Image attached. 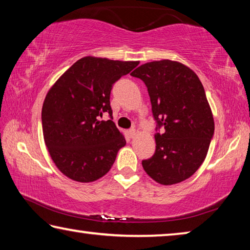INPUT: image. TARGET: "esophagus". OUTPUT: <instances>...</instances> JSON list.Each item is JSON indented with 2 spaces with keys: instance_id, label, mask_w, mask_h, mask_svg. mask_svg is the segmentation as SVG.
<instances>
[{
  "instance_id": "esophagus-1",
  "label": "esophagus",
  "mask_w": 250,
  "mask_h": 250,
  "mask_svg": "<svg viewBox=\"0 0 250 250\" xmlns=\"http://www.w3.org/2000/svg\"><path fill=\"white\" fill-rule=\"evenodd\" d=\"M128 133H129V137H130L131 139H133V138L135 137V135H137V131H135L134 128H132V129L129 130Z\"/></svg>"
}]
</instances>
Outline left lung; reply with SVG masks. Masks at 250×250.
Here are the masks:
<instances>
[{
    "label": "left lung",
    "mask_w": 250,
    "mask_h": 250,
    "mask_svg": "<svg viewBox=\"0 0 250 250\" xmlns=\"http://www.w3.org/2000/svg\"><path fill=\"white\" fill-rule=\"evenodd\" d=\"M146 83L158 124L155 153L142 161L151 179L162 185L188 180L202 166L214 134L213 113L200 78L188 66L162 59L131 73Z\"/></svg>",
    "instance_id": "obj_1"
}]
</instances>
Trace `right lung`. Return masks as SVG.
<instances>
[{"instance_id":"1","label":"right lung","mask_w":250,"mask_h":250,"mask_svg":"<svg viewBox=\"0 0 250 250\" xmlns=\"http://www.w3.org/2000/svg\"><path fill=\"white\" fill-rule=\"evenodd\" d=\"M139 62L80 58L57 79L42 109L44 141L62 174L88 183L107 174L125 139L112 120V84L129 74Z\"/></svg>"}]
</instances>
